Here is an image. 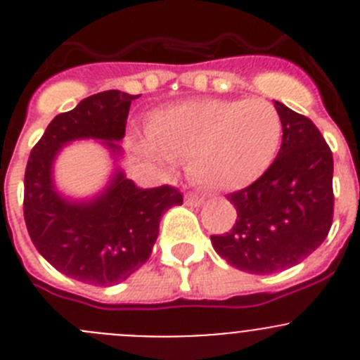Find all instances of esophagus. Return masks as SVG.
<instances>
[{"label": "esophagus", "mask_w": 360, "mask_h": 360, "mask_svg": "<svg viewBox=\"0 0 360 360\" xmlns=\"http://www.w3.org/2000/svg\"><path fill=\"white\" fill-rule=\"evenodd\" d=\"M203 202H205L203 196H196V194H187L186 196V203L191 207H200Z\"/></svg>", "instance_id": "34e87169"}]
</instances>
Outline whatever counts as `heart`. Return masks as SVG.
I'll return each instance as SVG.
<instances>
[{
  "mask_svg": "<svg viewBox=\"0 0 360 360\" xmlns=\"http://www.w3.org/2000/svg\"><path fill=\"white\" fill-rule=\"evenodd\" d=\"M146 135L148 151L160 164L189 158L196 182L236 191L255 182L273 162L282 120L266 100L205 98L157 112Z\"/></svg>",
  "mask_w": 360,
  "mask_h": 360,
  "instance_id": "1",
  "label": "heart"
}]
</instances>
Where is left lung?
I'll return each mask as SVG.
<instances>
[{
	"label": "left lung",
	"instance_id": "left-lung-1",
	"mask_svg": "<svg viewBox=\"0 0 360 360\" xmlns=\"http://www.w3.org/2000/svg\"><path fill=\"white\" fill-rule=\"evenodd\" d=\"M282 146L271 166L245 189L229 194L237 210L232 230L212 246L240 271L269 275L291 268L326 239L334 217V158L307 115L280 101Z\"/></svg>",
	"mask_w": 360,
	"mask_h": 360
}]
</instances>
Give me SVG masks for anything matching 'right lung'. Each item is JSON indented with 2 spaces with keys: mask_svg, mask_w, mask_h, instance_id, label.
<instances>
[{
  "mask_svg": "<svg viewBox=\"0 0 360 360\" xmlns=\"http://www.w3.org/2000/svg\"><path fill=\"white\" fill-rule=\"evenodd\" d=\"M141 94L103 91L58 114L30 153L25 171V223L37 252L53 268L92 285L127 280L150 259L160 217L182 205L173 186L137 187L115 173L110 186L91 202L72 203L53 189L55 155L69 141L101 139L120 153L131 101Z\"/></svg>",
  "mask_w": 360,
  "mask_h": 360,
  "instance_id": "1",
  "label": "right lung"
}]
</instances>
